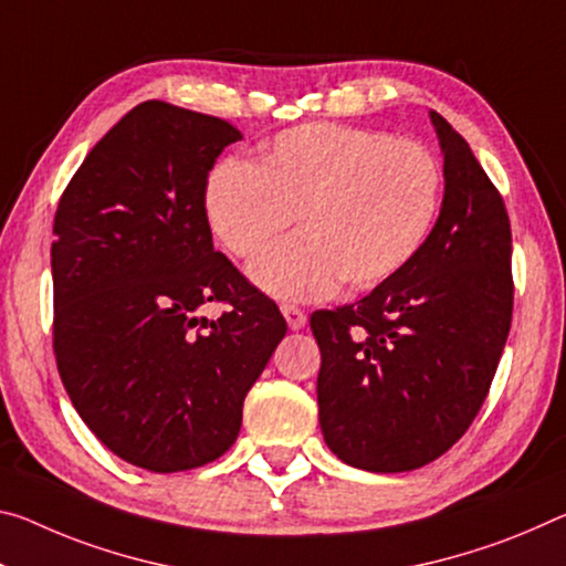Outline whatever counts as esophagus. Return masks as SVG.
I'll return each mask as SVG.
<instances>
[{
	"label": "esophagus",
	"instance_id": "esophagus-1",
	"mask_svg": "<svg viewBox=\"0 0 566 566\" xmlns=\"http://www.w3.org/2000/svg\"><path fill=\"white\" fill-rule=\"evenodd\" d=\"M282 315L286 319V325H290V329H302L304 322H307V312L294 307V304H282Z\"/></svg>",
	"mask_w": 566,
	"mask_h": 566
}]
</instances>
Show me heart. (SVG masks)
Returning a JSON list of instances; mask_svg holds the SVG:
<instances>
[{"mask_svg": "<svg viewBox=\"0 0 566 566\" xmlns=\"http://www.w3.org/2000/svg\"><path fill=\"white\" fill-rule=\"evenodd\" d=\"M443 168L423 143L337 123L276 136L256 164L227 160L206 184V219L234 256H254L290 229L302 234L251 264L262 290L317 300L345 282L373 290L406 269L433 231Z\"/></svg>", "mask_w": 566, "mask_h": 566, "instance_id": "1", "label": "heart"}]
</instances>
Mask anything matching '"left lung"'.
I'll return each mask as SVG.
<instances>
[{"instance_id":"8db88e82","label":"left lung","mask_w":566,"mask_h":566,"mask_svg":"<svg viewBox=\"0 0 566 566\" xmlns=\"http://www.w3.org/2000/svg\"><path fill=\"white\" fill-rule=\"evenodd\" d=\"M430 120L446 193L423 249L357 304L310 317L322 436L339 461L375 473L420 469L469 430L514 310L504 199L461 133Z\"/></svg>"}]
</instances>
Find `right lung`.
Returning a JSON list of instances; mask_svg holds the SVG:
<instances>
[{
	"label": "right lung",
	"instance_id": "obj_1",
	"mask_svg": "<svg viewBox=\"0 0 566 566\" xmlns=\"http://www.w3.org/2000/svg\"><path fill=\"white\" fill-rule=\"evenodd\" d=\"M234 125L164 101L125 113L60 196L52 347L80 418L115 455L176 473L237 441L286 322L221 251L206 184ZM228 310L206 321L200 310Z\"/></svg>",
	"mask_w": 566,
	"mask_h": 566
}]
</instances>
